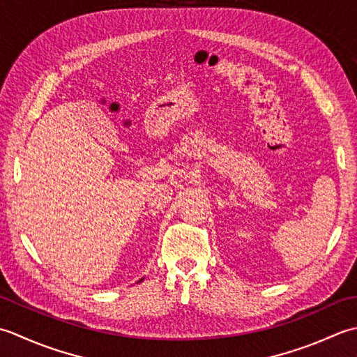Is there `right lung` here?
<instances>
[{
	"label": "right lung",
	"mask_w": 357,
	"mask_h": 357,
	"mask_svg": "<svg viewBox=\"0 0 357 357\" xmlns=\"http://www.w3.org/2000/svg\"><path fill=\"white\" fill-rule=\"evenodd\" d=\"M142 280H143V279H142Z\"/></svg>",
	"instance_id": "add662e5"
}]
</instances>
